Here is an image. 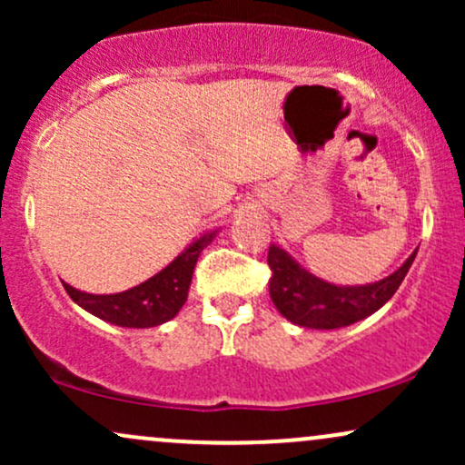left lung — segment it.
I'll return each mask as SVG.
<instances>
[{
    "label": "left lung",
    "instance_id": "8db88e82",
    "mask_svg": "<svg viewBox=\"0 0 465 465\" xmlns=\"http://www.w3.org/2000/svg\"><path fill=\"white\" fill-rule=\"evenodd\" d=\"M418 249L404 260L398 271L373 284L339 286L312 275L282 249L271 244L269 266L273 271L269 282L271 300L282 317L311 330H336L370 317L391 300L393 292L409 273Z\"/></svg>",
    "mask_w": 465,
    "mask_h": 465
}]
</instances>
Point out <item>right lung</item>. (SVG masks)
<instances>
[{
    "instance_id": "add662e5",
    "label": "right lung",
    "mask_w": 465,
    "mask_h": 465,
    "mask_svg": "<svg viewBox=\"0 0 465 465\" xmlns=\"http://www.w3.org/2000/svg\"><path fill=\"white\" fill-rule=\"evenodd\" d=\"M218 232L221 229H210L203 236L194 238L165 269L129 291L114 292V295H94V292L78 291L65 282L63 286L83 311L92 312L94 317L106 323L120 325V328H154L177 317V312L183 308L196 260Z\"/></svg>"
}]
</instances>
